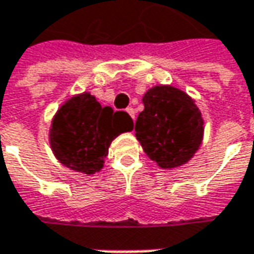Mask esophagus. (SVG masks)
Wrapping results in <instances>:
<instances>
[{
  "mask_svg": "<svg viewBox=\"0 0 254 254\" xmlns=\"http://www.w3.org/2000/svg\"><path fill=\"white\" fill-rule=\"evenodd\" d=\"M127 113H128V114H130V116H131V119H132V120H134V119H135V110H134V109H132V107H128V109H127Z\"/></svg>",
  "mask_w": 254,
  "mask_h": 254,
  "instance_id": "obj_1",
  "label": "esophagus"
}]
</instances>
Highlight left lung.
Instances as JSON below:
<instances>
[{
    "instance_id": "left-lung-1",
    "label": "left lung",
    "mask_w": 254,
    "mask_h": 254,
    "mask_svg": "<svg viewBox=\"0 0 254 254\" xmlns=\"http://www.w3.org/2000/svg\"><path fill=\"white\" fill-rule=\"evenodd\" d=\"M135 137L144 152L164 170L190 161L203 138V119L195 102L172 86H155L142 97Z\"/></svg>"
}]
</instances>
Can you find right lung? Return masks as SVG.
Here are the masks:
<instances>
[{
    "label": "right lung",
    "mask_w": 254,
    "mask_h": 254,
    "mask_svg": "<svg viewBox=\"0 0 254 254\" xmlns=\"http://www.w3.org/2000/svg\"><path fill=\"white\" fill-rule=\"evenodd\" d=\"M132 127L127 113L102 107L94 96L84 92L69 99L55 114L51 148L64 167L92 175L103 168L113 140Z\"/></svg>",
    "instance_id": "right-lung-1"
}]
</instances>
